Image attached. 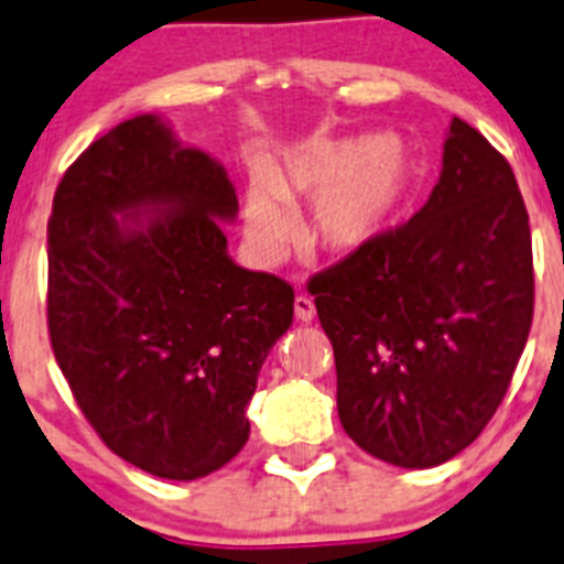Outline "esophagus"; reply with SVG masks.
<instances>
[{"instance_id":"obj_1","label":"esophagus","mask_w":564,"mask_h":564,"mask_svg":"<svg viewBox=\"0 0 564 564\" xmlns=\"http://www.w3.org/2000/svg\"><path fill=\"white\" fill-rule=\"evenodd\" d=\"M295 317L301 323L315 321V303H312L310 295H297L295 297Z\"/></svg>"}]
</instances>
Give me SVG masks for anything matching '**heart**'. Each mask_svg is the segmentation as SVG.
<instances>
[{
    "mask_svg": "<svg viewBox=\"0 0 564 564\" xmlns=\"http://www.w3.org/2000/svg\"><path fill=\"white\" fill-rule=\"evenodd\" d=\"M405 161L389 139H312L286 155L272 178L258 175L243 195L254 247L275 258L292 238L286 200H315L310 232L326 252H357L377 241L398 213Z\"/></svg>",
    "mask_w": 564,
    "mask_h": 564,
    "instance_id": "heart-1",
    "label": "heart"
}]
</instances>
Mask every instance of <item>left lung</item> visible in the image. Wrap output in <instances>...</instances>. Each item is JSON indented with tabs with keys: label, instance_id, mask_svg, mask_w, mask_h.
<instances>
[{
	"label": "left lung",
	"instance_id": "left-lung-1",
	"mask_svg": "<svg viewBox=\"0 0 564 564\" xmlns=\"http://www.w3.org/2000/svg\"><path fill=\"white\" fill-rule=\"evenodd\" d=\"M310 292L343 431L400 468L452 459L499 409L531 332V227L511 164L452 119L425 207Z\"/></svg>",
	"mask_w": 564,
	"mask_h": 564
}]
</instances>
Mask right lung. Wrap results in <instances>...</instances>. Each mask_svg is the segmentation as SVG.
I'll return each instance as SVG.
<instances>
[{"mask_svg":"<svg viewBox=\"0 0 564 564\" xmlns=\"http://www.w3.org/2000/svg\"><path fill=\"white\" fill-rule=\"evenodd\" d=\"M235 215L227 170L153 112L93 141L53 195V355L107 448L153 477H207L241 452L292 326V286L229 258Z\"/></svg>","mask_w":564,"mask_h":564,"instance_id":"obj_1","label":"right lung"}]
</instances>
